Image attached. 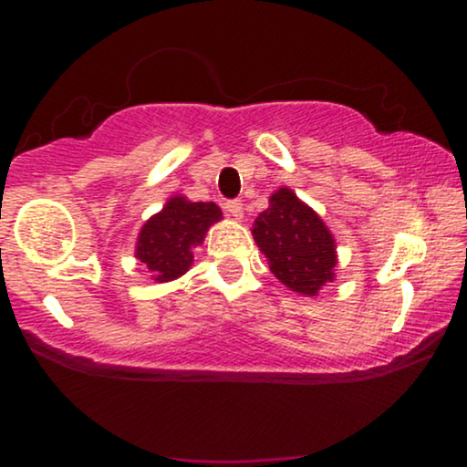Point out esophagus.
Here are the masks:
<instances>
[{"label": "esophagus", "instance_id": "obj_1", "mask_svg": "<svg viewBox=\"0 0 467 467\" xmlns=\"http://www.w3.org/2000/svg\"><path fill=\"white\" fill-rule=\"evenodd\" d=\"M226 211L233 219H241V217H244V202H241V200L226 202Z\"/></svg>", "mask_w": 467, "mask_h": 467}]
</instances>
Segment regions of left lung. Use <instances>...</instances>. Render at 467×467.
I'll return each mask as SVG.
<instances>
[{
	"label": "left lung",
	"mask_w": 467,
	"mask_h": 467,
	"mask_svg": "<svg viewBox=\"0 0 467 467\" xmlns=\"http://www.w3.org/2000/svg\"><path fill=\"white\" fill-rule=\"evenodd\" d=\"M252 237L265 254L272 275L292 292L316 296L320 287L334 281V234L294 191L272 192L270 206L254 219Z\"/></svg>",
	"instance_id": "obj_1"
}]
</instances>
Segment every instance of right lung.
<instances>
[{
    "label": "right lung",
    "mask_w": 467,
    "mask_h": 467,
    "mask_svg": "<svg viewBox=\"0 0 467 467\" xmlns=\"http://www.w3.org/2000/svg\"><path fill=\"white\" fill-rule=\"evenodd\" d=\"M222 219V208L213 202H189L171 197L158 215L144 223L136 244V259L153 281L166 283L184 275L192 265L191 248L200 245L208 228Z\"/></svg>",
    "instance_id": "right-lung-1"
}]
</instances>
